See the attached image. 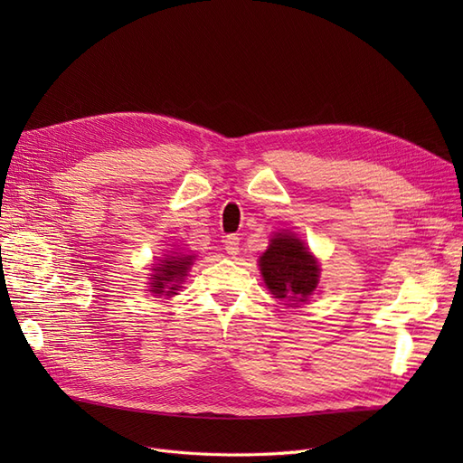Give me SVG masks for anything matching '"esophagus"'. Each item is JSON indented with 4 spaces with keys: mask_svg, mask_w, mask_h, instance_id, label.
Instances as JSON below:
<instances>
[{
    "mask_svg": "<svg viewBox=\"0 0 463 463\" xmlns=\"http://www.w3.org/2000/svg\"><path fill=\"white\" fill-rule=\"evenodd\" d=\"M223 247H226V250H228V255H232V257H235L237 253H240V237L237 235H226V240H223Z\"/></svg>",
    "mask_w": 463,
    "mask_h": 463,
    "instance_id": "obj_1",
    "label": "esophagus"
}]
</instances>
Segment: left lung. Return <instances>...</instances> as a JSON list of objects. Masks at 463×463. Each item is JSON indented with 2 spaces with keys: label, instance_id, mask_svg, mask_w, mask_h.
<instances>
[{
  "label": "left lung",
  "instance_id": "1",
  "mask_svg": "<svg viewBox=\"0 0 463 463\" xmlns=\"http://www.w3.org/2000/svg\"><path fill=\"white\" fill-rule=\"evenodd\" d=\"M259 266L266 286L278 299L305 301L318 282L317 260L291 233H278Z\"/></svg>",
  "mask_w": 463,
  "mask_h": 463
}]
</instances>
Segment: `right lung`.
<instances>
[{
	"instance_id": "obj_1",
	"label": "right lung",
	"mask_w": 463,
	"mask_h": 463,
	"mask_svg": "<svg viewBox=\"0 0 463 463\" xmlns=\"http://www.w3.org/2000/svg\"><path fill=\"white\" fill-rule=\"evenodd\" d=\"M193 257L189 255H181V257H172L164 260V264L156 266V274L152 278V293H162V296H174L175 289L179 288L177 284L184 282L185 272L189 270Z\"/></svg>"
}]
</instances>
